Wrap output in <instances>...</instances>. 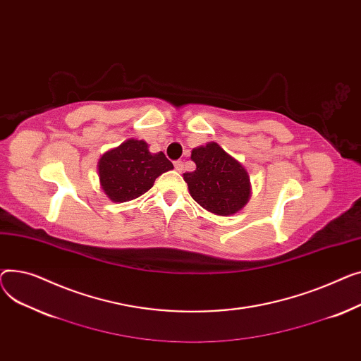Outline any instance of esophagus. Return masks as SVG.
Returning <instances> with one entry per match:
<instances>
[{
	"instance_id": "esophagus-1",
	"label": "esophagus",
	"mask_w": 361,
	"mask_h": 361,
	"mask_svg": "<svg viewBox=\"0 0 361 361\" xmlns=\"http://www.w3.org/2000/svg\"><path fill=\"white\" fill-rule=\"evenodd\" d=\"M173 164H175V169H176L178 172H182V171H183V161H182V160H176Z\"/></svg>"
}]
</instances>
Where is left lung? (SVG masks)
Instances as JSON below:
<instances>
[{"instance_id":"1","label":"left lung","mask_w":361,"mask_h":361,"mask_svg":"<svg viewBox=\"0 0 361 361\" xmlns=\"http://www.w3.org/2000/svg\"><path fill=\"white\" fill-rule=\"evenodd\" d=\"M190 159L194 172L183 173L189 194L202 208L217 216H231L242 209L250 197L246 169L217 142L197 147Z\"/></svg>"}]
</instances>
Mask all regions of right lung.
<instances>
[{
	"instance_id": "1",
	"label": "right lung",
	"mask_w": 361,
	"mask_h": 361,
	"mask_svg": "<svg viewBox=\"0 0 361 361\" xmlns=\"http://www.w3.org/2000/svg\"><path fill=\"white\" fill-rule=\"evenodd\" d=\"M173 164L160 153H150L142 140H126L104 153L99 163V179L103 192L114 202H126L145 194L154 180Z\"/></svg>"
}]
</instances>
